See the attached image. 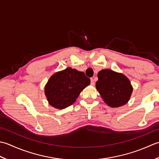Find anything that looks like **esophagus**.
I'll list each match as a JSON object with an SVG mask.
<instances>
[{
    "label": "esophagus",
    "mask_w": 159,
    "mask_h": 159,
    "mask_svg": "<svg viewBox=\"0 0 159 159\" xmlns=\"http://www.w3.org/2000/svg\"><path fill=\"white\" fill-rule=\"evenodd\" d=\"M90 84H91L92 86H94L95 85V80H94L93 78H91L90 79Z\"/></svg>",
    "instance_id": "34e87169"
}]
</instances>
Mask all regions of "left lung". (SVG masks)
<instances>
[{"instance_id":"8db88e82","label":"left lung","mask_w":159,"mask_h":159,"mask_svg":"<svg viewBox=\"0 0 159 159\" xmlns=\"http://www.w3.org/2000/svg\"><path fill=\"white\" fill-rule=\"evenodd\" d=\"M98 77L96 89L107 105L117 108L129 101L133 89L124 74L103 69L98 73Z\"/></svg>"}]
</instances>
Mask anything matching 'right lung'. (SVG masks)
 Wrapping results in <instances>:
<instances>
[{"instance_id": "add662e5", "label": "right lung", "mask_w": 159, "mask_h": 159, "mask_svg": "<svg viewBox=\"0 0 159 159\" xmlns=\"http://www.w3.org/2000/svg\"><path fill=\"white\" fill-rule=\"evenodd\" d=\"M90 82L84 72L69 67L50 77L44 87V93L51 106L64 109L74 103Z\"/></svg>"}]
</instances>
